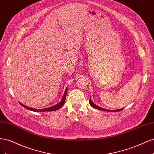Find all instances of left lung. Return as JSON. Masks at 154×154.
Listing matches in <instances>:
<instances>
[{"label": "left lung", "instance_id": "left-lung-1", "mask_svg": "<svg viewBox=\"0 0 154 154\" xmlns=\"http://www.w3.org/2000/svg\"><path fill=\"white\" fill-rule=\"evenodd\" d=\"M89 103H90V105H91L92 107H94V108H95V109H99V110H103V111H107V112H118V111L122 110L123 109H118V110H107V109H103V108H101V107L98 106L96 105H95L94 103H93V102L92 101V100H91V98H90V100H89Z\"/></svg>", "mask_w": 154, "mask_h": 154}]
</instances>
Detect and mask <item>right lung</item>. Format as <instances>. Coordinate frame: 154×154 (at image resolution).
Listing matches in <instances>:
<instances>
[{
  "label": "right lung",
  "instance_id": "1",
  "mask_svg": "<svg viewBox=\"0 0 154 154\" xmlns=\"http://www.w3.org/2000/svg\"><path fill=\"white\" fill-rule=\"evenodd\" d=\"M67 88L68 87L66 88V90L64 92V94L63 96L62 99L61 100V101L58 103V104L55 105L53 106H51L49 107V108H46V109H32V108H30V107H28L27 106H25L24 105H23L22 103H21L20 102H19V103L23 106L24 107V108L28 109L29 110H32V111H34V112H48V111H54V110H57L61 108V107L64 105L65 103V101H66V94H67Z\"/></svg>",
  "mask_w": 154,
  "mask_h": 154
}]
</instances>
